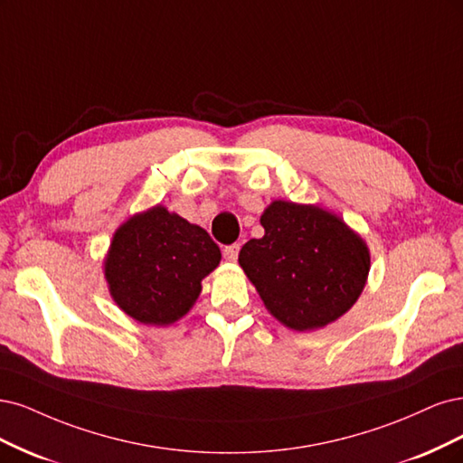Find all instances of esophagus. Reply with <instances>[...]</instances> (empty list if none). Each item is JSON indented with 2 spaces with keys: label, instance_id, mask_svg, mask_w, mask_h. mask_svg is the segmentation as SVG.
Here are the masks:
<instances>
[{
  "label": "esophagus",
  "instance_id": "esophagus-1",
  "mask_svg": "<svg viewBox=\"0 0 463 463\" xmlns=\"http://www.w3.org/2000/svg\"><path fill=\"white\" fill-rule=\"evenodd\" d=\"M238 251H241V246H238V244H231V246L222 248V256H225L227 261H236Z\"/></svg>",
  "mask_w": 463,
  "mask_h": 463
}]
</instances>
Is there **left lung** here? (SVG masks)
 I'll list each match as a JSON object with an SVG mask.
<instances>
[{
	"mask_svg": "<svg viewBox=\"0 0 463 463\" xmlns=\"http://www.w3.org/2000/svg\"><path fill=\"white\" fill-rule=\"evenodd\" d=\"M263 238L238 256L263 306L298 333L317 331L352 309L371 269L367 242L317 203L275 200L260 217Z\"/></svg>",
	"mask_w": 463,
	"mask_h": 463,
	"instance_id": "8db88e82",
	"label": "left lung"
}]
</instances>
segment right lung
<instances>
[{
    "label": "right lung",
    "mask_w": 463,
    "mask_h": 463,
    "mask_svg": "<svg viewBox=\"0 0 463 463\" xmlns=\"http://www.w3.org/2000/svg\"><path fill=\"white\" fill-rule=\"evenodd\" d=\"M221 250L200 225L165 205L130 215L103 260L118 309L142 325L169 326L196 304L202 280L217 269Z\"/></svg>",
    "instance_id": "add662e5"
}]
</instances>
